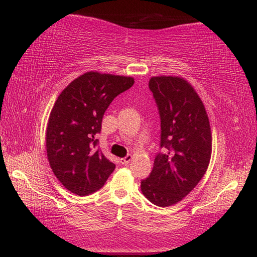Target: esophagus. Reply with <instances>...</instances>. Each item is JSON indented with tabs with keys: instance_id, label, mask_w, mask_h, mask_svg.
<instances>
[{
	"instance_id": "1",
	"label": "esophagus",
	"mask_w": 257,
	"mask_h": 257,
	"mask_svg": "<svg viewBox=\"0 0 257 257\" xmlns=\"http://www.w3.org/2000/svg\"><path fill=\"white\" fill-rule=\"evenodd\" d=\"M132 160H133V156H132V155H127V156H125V158L120 159V163L125 165V164H128Z\"/></svg>"
}]
</instances>
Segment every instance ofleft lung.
<instances>
[{"label": "left lung", "instance_id": "obj_1", "mask_svg": "<svg viewBox=\"0 0 257 257\" xmlns=\"http://www.w3.org/2000/svg\"><path fill=\"white\" fill-rule=\"evenodd\" d=\"M161 119V151L141 182L146 198L161 207L180 202L205 175L212 152L208 116L201 98L180 77L149 82Z\"/></svg>", "mask_w": 257, "mask_h": 257}]
</instances>
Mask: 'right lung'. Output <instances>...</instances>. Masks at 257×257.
<instances>
[{"label":"right lung","mask_w":257,"mask_h":257,"mask_svg":"<svg viewBox=\"0 0 257 257\" xmlns=\"http://www.w3.org/2000/svg\"><path fill=\"white\" fill-rule=\"evenodd\" d=\"M134 82L132 77L89 71L59 95L46 129L47 159L55 177L71 193H95L115 169L99 150L96 135L108 105Z\"/></svg>","instance_id":"right-lung-1"}]
</instances>
